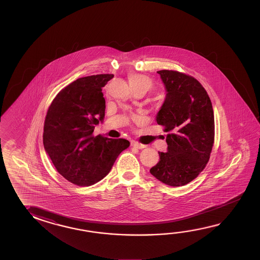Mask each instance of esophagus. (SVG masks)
I'll return each instance as SVG.
<instances>
[{
    "instance_id": "obj_1",
    "label": "esophagus",
    "mask_w": 260,
    "mask_h": 260,
    "mask_svg": "<svg viewBox=\"0 0 260 260\" xmlns=\"http://www.w3.org/2000/svg\"><path fill=\"white\" fill-rule=\"evenodd\" d=\"M132 146L134 147V148L137 149H143L146 147V145H144V144H142V143H138V142H135V141H133V142H132Z\"/></svg>"
}]
</instances>
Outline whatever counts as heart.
I'll return each instance as SVG.
<instances>
[{
    "mask_svg": "<svg viewBox=\"0 0 260 260\" xmlns=\"http://www.w3.org/2000/svg\"><path fill=\"white\" fill-rule=\"evenodd\" d=\"M127 77L133 90H143L146 92L154 87V80L147 75L131 72Z\"/></svg>",
    "mask_w": 260,
    "mask_h": 260,
    "instance_id": "obj_1",
    "label": "heart"
}]
</instances>
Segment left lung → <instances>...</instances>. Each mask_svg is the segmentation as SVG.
<instances>
[{
  "label": "left lung",
  "instance_id": "left-lung-1",
  "mask_svg": "<svg viewBox=\"0 0 260 260\" xmlns=\"http://www.w3.org/2000/svg\"><path fill=\"white\" fill-rule=\"evenodd\" d=\"M157 73L168 91L156 122L168 133V152L150 172L168 185L183 186L206 168L215 140V120L210 98L198 80L176 70Z\"/></svg>",
  "mask_w": 260,
  "mask_h": 260
}]
</instances>
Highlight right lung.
<instances>
[{
    "instance_id": "add662e5",
    "label": "right lung",
    "mask_w": 260,
    "mask_h": 260,
    "mask_svg": "<svg viewBox=\"0 0 260 260\" xmlns=\"http://www.w3.org/2000/svg\"><path fill=\"white\" fill-rule=\"evenodd\" d=\"M113 77L100 74L78 79L60 90L48 108L44 149L59 173L76 185H92L104 179L129 146L125 139L92 134L105 117L102 88Z\"/></svg>"
}]
</instances>
